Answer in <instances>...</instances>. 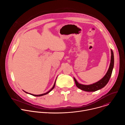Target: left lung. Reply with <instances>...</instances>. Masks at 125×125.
I'll list each match as a JSON object with an SVG mask.
<instances>
[{"label": "left lung", "instance_id": "8db88e82", "mask_svg": "<svg viewBox=\"0 0 125 125\" xmlns=\"http://www.w3.org/2000/svg\"><path fill=\"white\" fill-rule=\"evenodd\" d=\"M111 61L109 66V68L107 72L104 76V77L98 82L93 83L90 85H84L82 84L78 83L76 81L75 78H74L75 83L76 86L81 90L88 92H95L98 91L100 89L104 87L110 79V77L112 75L113 69L114 67V54L112 50H111Z\"/></svg>", "mask_w": 125, "mask_h": 125}]
</instances>
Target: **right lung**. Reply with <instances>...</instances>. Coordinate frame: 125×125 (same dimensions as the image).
Returning a JSON list of instances; mask_svg holds the SVG:
<instances>
[{"mask_svg": "<svg viewBox=\"0 0 125 125\" xmlns=\"http://www.w3.org/2000/svg\"><path fill=\"white\" fill-rule=\"evenodd\" d=\"M55 83H56V81L55 82V83H54V85H53V86L52 87V88L51 89V90L49 91H48V92H47V93H45V94H40V95H35V94H31V95H33V96H42V95H45V94H48L50 92H51L53 88H54V86H55ZM25 92V91H24ZM25 93H27V94H28V93H27V92H25Z\"/></svg>", "mask_w": 125, "mask_h": 125, "instance_id": "right-lung-1", "label": "right lung"}]
</instances>
